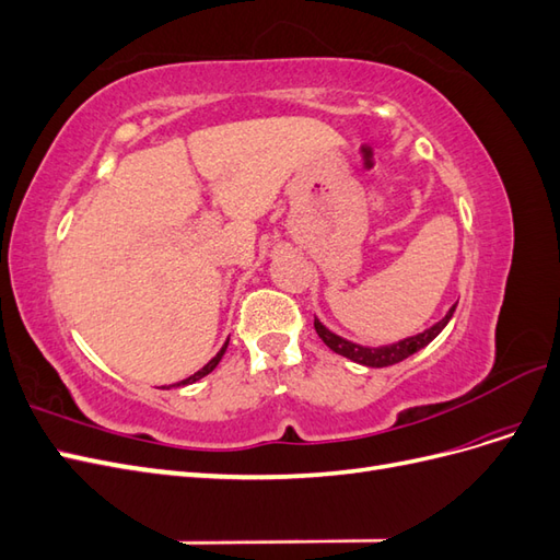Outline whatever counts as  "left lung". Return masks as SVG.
<instances>
[{
  "instance_id": "obj_1",
  "label": "left lung",
  "mask_w": 560,
  "mask_h": 560,
  "mask_svg": "<svg viewBox=\"0 0 560 560\" xmlns=\"http://www.w3.org/2000/svg\"><path fill=\"white\" fill-rule=\"evenodd\" d=\"M455 306H457V303H453V306L448 308V313L439 322H434V325L428 327L425 331L413 334V336H406V338H401V341H397V343H385V346H362V343L348 341V338L338 336L327 325H322L317 315H315V331H317V336L322 338V341H325L334 352L343 354V358H348L350 362H358V364H364V366L378 369V366L397 364V362H401L406 358H411L413 352L430 346L434 338L442 334L444 327L451 322V317L455 313Z\"/></svg>"
}]
</instances>
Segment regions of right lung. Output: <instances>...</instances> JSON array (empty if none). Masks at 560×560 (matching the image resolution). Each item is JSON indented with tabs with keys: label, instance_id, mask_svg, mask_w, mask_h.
<instances>
[{
	"label": "right lung",
	"instance_id": "add662e5",
	"mask_svg": "<svg viewBox=\"0 0 560 560\" xmlns=\"http://www.w3.org/2000/svg\"><path fill=\"white\" fill-rule=\"evenodd\" d=\"M226 346H229V341L222 346V350H219L217 354H214V358L206 364V366H202V369H198L196 371V374L194 376H189V378H184V381H179L177 385H191V383H196V381H200L202 376H208L210 374V371H214V366L219 364V362H222V358H224V352H226Z\"/></svg>",
	"mask_w": 560,
	"mask_h": 560
}]
</instances>
